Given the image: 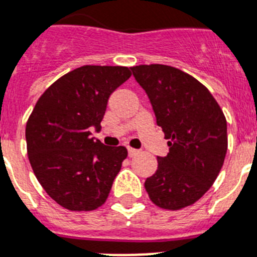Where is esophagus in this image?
<instances>
[{
    "instance_id": "obj_1",
    "label": "esophagus",
    "mask_w": 257,
    "mask_h": 257,
    "mask_svg": "<svg viewBox=\"0 0 257 257\" xmlns=\"http://www.w3.org/2000/svg\"><path fill=\"white\" fill-rule=\"evenodd\" d=\"M139 150H136V149L133 148H128V155L129 157H135L136 154H139Z\"/></svg>"
}]
</instances>
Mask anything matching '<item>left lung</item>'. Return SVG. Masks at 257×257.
Listing matches in <instances>:
<instances>
[{
	"label": "left lung",
	"instance_id": "obj_1",
	"mask_svg": "<svg viewBox=\"0 0 257 257\" xmlns=\"http://www.w3.org/2000/svg\"><path fill=\"white\" fill-rule=\"evenodd\" d=\"M131 69L170 146L166 157H157L158 169L146 179V192L159 208L192 205L212 187L225 161V115L208 88L179 69L161 64Z\"/></svg>",
	"mask_w": 257,
	"mask_h": 257
}]
</instances>
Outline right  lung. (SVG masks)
<instances>
[{"label": "right lung", "instance_id": "1", "mask_svg": "<svg viewBox=\"0 0 257 257\" xmlns=\"http://www.w3.org/2000/svg\"><path fill=\"white\" fill-rule=\"evenodd\" d=\"M132 75L125 66L85 65L44 91L26 125L27 153L36 179L59 205L94 210L108 197L128 152L103 145L99 132L111 94Z\"/></svg>", "mask_w": 257, "mask_h": 257}]
</instances>
